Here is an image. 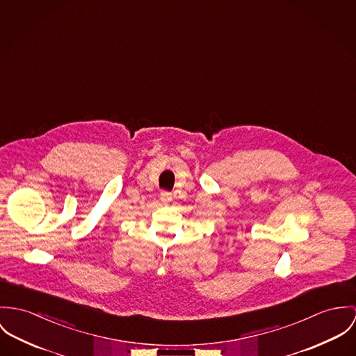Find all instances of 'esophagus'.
Instances as JSON below:
<instances>
[{"label": "esophagus", "instance_id": "1", "mask_svg": "<svg viewBox=\"0 0 356 356\" xmlns=\"http://www.w3.org/2000/svg\"><path fill=\"white\" fill-rule=\"evenodd\" d=\"M159 199L163 202V203H168L172 200V194L169 191H161L159 193Z\"/></svg>", "mask_w": 356, "mask_h": 356}]
</instances>
